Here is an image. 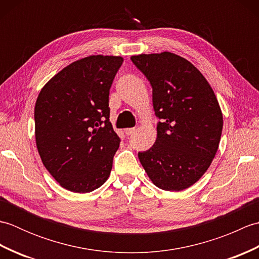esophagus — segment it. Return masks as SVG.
<instances>
[{"instance_id": "obj_1", "label": "esophagus", "mask_w": 259, "mask_h": 259, "mask_svg": "<svg viewBox=\"0 0 259 259\" xmlns=\"http://www.w3.org/2000/svg\"><path fill=\"white\" fill-rule=\"evenodd\" d=\"M135 130H136V128H128V129H124V134H125L126 136H131V135H133V134L135 133Z\"/></svg>"}]
</instances>
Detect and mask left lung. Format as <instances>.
<instances>
[{
  "instance_id": "8db88e82",
  "label": "left lung",
  "mask_w": 259,
  "mask_h": 259,
  "mask_svg": "<svg viewBox=\"0 0 259 259\" xmlns=\"http://www.w3.org/2000/svg\"><path fill=\"white\" fill-rule=\"evenodd\" d=\"M131 61L152 87L157 139L138 152L147 175L158 188L180 191L207 171L223 131L217 98L200 71L170 52L140 54Z\"/></svg>"
}]
</instances>
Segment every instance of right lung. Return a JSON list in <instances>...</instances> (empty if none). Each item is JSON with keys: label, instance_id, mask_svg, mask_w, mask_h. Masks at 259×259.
<instances>
[{"label": "right lung", "instance_id": "obj_1", "mask_svg": "<svg viewBox=\"0 0 259 259\" xmlns=\"http://www.w3.org/2000/svg\"><path fill=\"white\" fill-rule=\"evenodd\" d=\"M122 62L112 56L78 60L38 93L37 151L48 171L70 191H93L111 171L121 140L109 121V92Z\"/></svg>", "mask_w": 259, "mask_h": 259}]
</instances>
